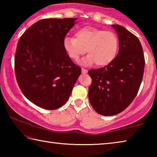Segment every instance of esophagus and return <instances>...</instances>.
Masks as SVG:
<instances>
[{
  "label": "esophagus",
  "instance_id": "1",
  "mask_svg": "<svg viewBox=\"0 0 157 157\" xmlns=\"http://www.w3.org/2000/svg\"><path fill=\"white\" fill-rule=\"evenodd\" d=\"M88 73V71H87L86 69H85V68H82V73L85 74V73Z\"/></svg>",
  "mask_w": 157,
  "mask_h": 157
}]
</instances>
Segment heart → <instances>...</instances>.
Masks as SVG:
<instances>
[{
  "mask_svg": "<svg viewBox=\"0 0 157 157\" xmlns=\"http://www.w3.org/2000/svg\"><path fill=\"white\" fill-rule=\"evenodd\" d=\"M75 35V38L68 36L63 40V48L71 59L77 62L86 51L89 54L83 60L86 65L95 63L98 66H105L115 59L119 41L113 32L85 26L77 30Z\"/></svg>",
  "mask_w": 157,
  "mask_h": 157,
  "instance_id": "obj_1",
  "label": "heart"
}]
</instances>
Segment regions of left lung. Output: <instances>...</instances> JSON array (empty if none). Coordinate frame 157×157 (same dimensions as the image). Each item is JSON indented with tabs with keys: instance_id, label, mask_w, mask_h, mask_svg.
Segmentation results:
<instances>
[{
	"instance_id": "1",
	"label": "left lung",
	"mask_w": 157,
	"mask_h": 157,
	"mask_svg": "<svg viewBox=\"0 0 157 157\" xmlns=\"http://www.w3.org/2000/svg\"><path fill=\"white\" fill-rule=\"evenodd\" d=\"M118 34L119 51L109 64L89 71L92 83L89 99L100 115L122 112L136 96L145 67L143 48L139 39L126 28L112 25Z\"/></svg>"
}]
</instances>
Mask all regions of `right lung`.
Listing matches in <instances>:
<instances>
[{
  "label": "right lung",
  "mask_w": 157,
  "mask_h": 157,
  "mask_svg": "<svg viewBox=\"0 0 157 157\" xmlns=\"http://www.w3.org/2000/svg\"><path fill=\"white\" fill-rule=\"evenodd\" d=\"M77 18H46L34 23L20 37L14 71L23 95L34 105L54 110L67 102L81 68L73 62L63 40Z\"/></svg>",
  "instance_id": "add662e5"
}]
</instances>
